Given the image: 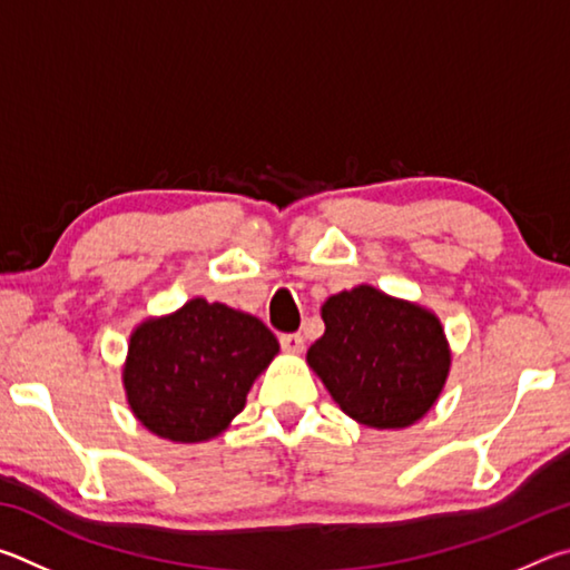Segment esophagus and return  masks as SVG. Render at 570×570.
<instances>
[{
  "mask_svg": "<svg viewBox=\"0 0 570 570\" xmlns=\"http://www.w3.org/2000/svg\"><path fill=\"white\" fill-rule=\"evenodd\" d=\"M278 342H282V350L288 354H302L304 350V336L302 334H282L278 336Z\"/></svg>",
  "mask_w": 570,
  "mask_h": 570,
  "instance_id": "1",
  "label": "esophagus"
}]
</instances>
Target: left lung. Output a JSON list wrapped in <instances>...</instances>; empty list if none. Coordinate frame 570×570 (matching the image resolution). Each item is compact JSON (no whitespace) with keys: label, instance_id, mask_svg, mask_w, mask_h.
I'll return each mask as SVG.
<instances>
[{"label":"left lung","instance_id":"1","mask_svg":"<svg viewBox=\"0 0 570 570\" xmlns=\"http://www.w3.org/2000/svg\"><path fill=\"white\" fill-rule=\"evenodd\" d=\"M322 320L326 330L306 362L344 414L366 428L397 430L430 412L450 372L435 314L362 284L326 298Z\"/></svg>","mask_w":570,"mask_h":570}]
</instances>
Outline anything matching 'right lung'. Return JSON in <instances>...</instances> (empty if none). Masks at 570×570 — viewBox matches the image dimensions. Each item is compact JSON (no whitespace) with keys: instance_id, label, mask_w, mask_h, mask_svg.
I'll return each instance as SVG.
<instances>
[{"instance_id":"1","label":"right lung","mask_w":570,"mask_h":570,"mask_svg":"<svg viewBox=\"0 0 570 570\" xmlns=\"http://www.w3.org/2000/svg\"><path fill=\"white\" fill-rule=\"evenodd\" d=\"M276 354L262 320L198 296L130 334L125 394L153 435L204 442L244 410L250 384Z\"/></svg>"}]
</instances>
